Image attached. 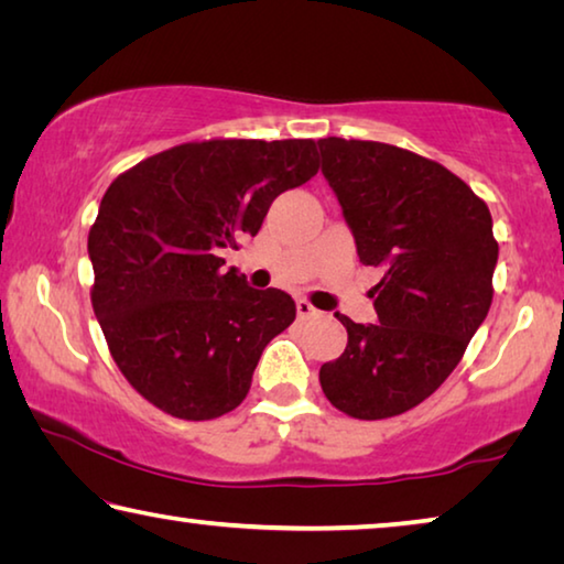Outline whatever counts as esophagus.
<instances>
[{
	"mask_svg": "<svg viewBox=\"0 0 564 564\" xmlns=\"http://www.w3.org/2000/svg\"><path fill=\"white\" fill-rule=\"evenodd\" d=\"M295 311H299V318H301V321H308V318L321 316V313H318L316 308H313V305H311L308 301H303V299L295 301Z\"/></svg>",
	"mask_w": 564,
	"mask_h": 564,
	"instance_id": "1",
	"label": "esophagus"
}]
</instances>
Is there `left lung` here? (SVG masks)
Listing matches in <instances>:
<instances>
[{"label":"left lung","instance_id":"1","mask_svg":"<svg viewBox=\"0 0 564 564\" xmlns=\"http://www.w3.org/2000/svg\"><path fill=\"white\" fill-rule=\"evenodd\" d=\"M318 149L360 263L383 273L370 289L378 323L336 313L348 346L321 366V388L350 417H393L445 383L488 316L492 216L463 178L413 151L338 137Z\"/></svg>","mask_w":564,"mask_h":564}]
</instances>
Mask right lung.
Listing matches in <instances>:
<instances>
[{"label":"right lung","instance_id":"obj_1","mask_svg":"<svg viewBox=\"0 0 564 564\" xmlns=\"http://www.w3.org/2000/svg\"><path fill=\"white\" fill-rule=\"evenodd\" d=\"M311 139H212L149 156L111 181L89 231L91 305L123 378L181 420L241 405L271 338L291 326L285 291L224 269L273 198L318 174Z\"/></svg>","mask_w":564,"mask_h":564}]
</instances>
